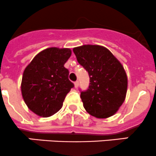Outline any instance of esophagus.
<instances>
[{
	"mask_svg": "<svg viewBox=\"0 0 156 156\" xmlns=\"http://www.w3.org/2000/svg\"><path fill=\"white\" fill-rule=\"evenodd\" d=\"M74 86L75 88H77L79 86V81H76L74 82Z\"/></svg>",
	"mask_w": 156,
	"mask_h": 156,
	"instance_id": "obj_1",
	"label": "esophagus"
}]
</instances>
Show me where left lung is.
I'll use <instances>...</instances> for the list:
<instances>
[{
	"label": "left lung",
	"instance_id": "8db88e82",
	"mask_svg": "<svg viewBox=\"0 0 156 156\" xmlns=\"http://www.w3.org/2000/svg\"><path fill=\"white\" fill-rule=\"evenodd\" d=\"M73 51L78 63L89 76L88 89L80 90L84 108L98 118L115 115L127 93V77L123 66L102 46L87 44L74 48Z\"/></svg>",
	"mask_w": 156,
	"mask_h": 156
}]
</instances>
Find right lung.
Wrapping results in <instances>:
<instances>
[{"label":"right lung","mask_w":156,"mask_h":156,"mask_svg":"<svg viewBox=\"0 0 156 156\" xmlns=\"http://www.w3.org/2000/svg\"><path fill=\"white\" fill-rule=\"evenodd\" d=\"M71 55L69 48H50L38 53L23 72V98L32 112L47 118L62 108L74 84L68 79L64 64Z\"/></svg>","instance_id":"right-lung-1"}]
</instances>
